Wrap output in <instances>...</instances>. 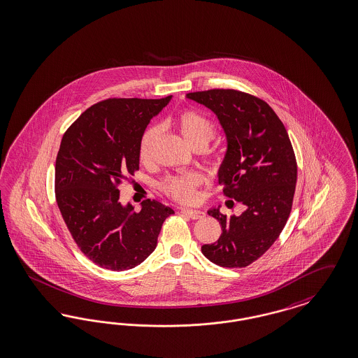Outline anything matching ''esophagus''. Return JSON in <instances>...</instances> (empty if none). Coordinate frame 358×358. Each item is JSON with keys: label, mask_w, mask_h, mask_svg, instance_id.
<instances>
[{"label": "esophagus", "mask_w": 358, "mask_h": 358, "mask_svg": "<svg viewBox=\"0 0 358 358\" xmlns=\"http://www.w3.org/2000/svg\"><path fill=\"white\" fill-rule=\"evenodd\" d=\"M182 213L191 219H202L206 215L201 210H194V208H183Z\"/></svg>", "instance_id": "1"}]
</instances>
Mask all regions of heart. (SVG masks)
<instances>
[{"mask_svg": "<svg viewBox=\"0 0 358 358\" xmlns=\"http://www.w3.org/2000/svg\"><path fill=\"white\" fill-rule=\"evenodd\" d=\"M173 124L183 136V139L192 147H207V144L215 138V124L202 112L196 109H185L176 115ZM159 136V128L152 125L145 129L139 144V157L143 163H148L152 159L154 145ZM202 185V176L196 172H187L180 175L167 176L160 188L173 201L180 203H192L198 198V188Z\"/></svg>", "mask_w": 358, "mask_h": 358, "instance_id": "1", "label": "heart"}]
</instances>
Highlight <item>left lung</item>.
<instances>
[{
    "instance_id": "1",
    "label": "left lung",
    "mask_w": 358,
    "mask_h": 358,
    "mask_svg": "<svg viewBox=\"0 0 358 358\" xmlns=\"http://www.w3.org/2000/svg\"><path fill=\"white\" fill-rule=\"evenodd\" d=\"M187 97L211 109L227 136L219 169L223 194L245 206L239 215L210 210L222 235L202 252L222 267H246L261 258L282 233L294 199L296 160L287 131L262 99L235 90H208Z\"/></svg>"
}]
</instances>
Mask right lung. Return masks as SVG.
Returning <instances> with one entry per match:
<instances>
[{
  "mask_svg": "<svg viewBox=\"0 0 358 358\" xmlns=\"http://www.w3.org/2000/svg\"><path fill=\"white\" fill-rule=\"evenodd\" d=\"M164 99L99 101L62 135L55 194L62 219L81 252L112 271L134 268L155 250L162 224L173 210L155 199L139 213L122 206L119 186L139 171L140 139Z\"/></svg>",
  "mask_w": 358,
  "mask_h": 358,
  "instance_id": "1",
  "label": "right lung"
}]
</instances>
